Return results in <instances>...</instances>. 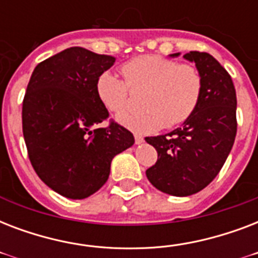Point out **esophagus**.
<instances>
[{"mask_svg": "<svg viewBox=\"0 0 258 258\" xmlns=\"http://www.w3.org/2000/svg\"><path fill=\"white\" fill-rule=\"evenodd\" d=\"M143 142H145L143 137H141V135H135V143H137V145H142Z\"/></svg>", "mask_w": 258, "mask_h": 258, "instance_id": "34e87169", "label": "esophagus"}]
</instances>
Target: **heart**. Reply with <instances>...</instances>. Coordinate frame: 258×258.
Listing matches in <instances>:
<instances>
[{
	"mask_svg": "<svg viewBox=\"0 0 258 258\" xmlns=\"http://www.w3.org/2000/svg\"><path fill=\"white\" fill-rule=\"evenodd\" d=\"M122 80L112 72L99 75L95 84L97 99L107 111L120 115L129 105V89L146 90L143 113L123 114L117 121L138 134H150L175 127L196 112L202 96L204 82L191 64L162 56H141L124 62Z\"/></svg>",
	"mask_w": 258,
	"mask_h": 258,
	"instance_id": "b5f03b06",
	"label": "heart"
}]
</instances>
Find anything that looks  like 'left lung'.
Wrapping results in <instances>:
<instances>
[{
    "label": "left lung",
    "mask_w": 258,
    "mask_h": 258,
    "mask_svg": "<svg viewBox=\"0 0 258 258\" xmlns=\"http://www.w3.org/2000/svg\"><path fill=\"white\" fill-rule=\"evenodd\" d=\"M183 57L196 62L202 76L200 104L182 127L146 138L158 153L146 175L158 190L175 197L196 194L216 178L237 134L236 88L228 71L206 52L191 50Z\"/></svg>",
    "instance_id": "left-lung-1"
}]
</instances>
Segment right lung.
<instances>
[{
  "label": "right lung",
  "mask_w": 258,
  "mask_h": 258,
  "mask_svg": "<svg viewBox=\"0 0 258 258\" xmlns=\"http://www.w3.org/2000/svg\"><path fill=\"white\" fill-rule=\"evenodd\" d=\"M115 57L72 46L41 61L22 101V134L40 179L71 200H83L107 182L111 161L134 145V135L108 119L97 99L99 75Z\"/></svg>",
  "instance_id": "right-lung-1"
}]
</instances>
